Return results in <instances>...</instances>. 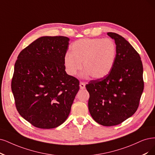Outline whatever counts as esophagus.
Returning a JSON list of instances; mask_svg holds the SVG:
<instances>
[{"instance_id": "34e87169", "label": "esophagus", "mask_w": 155, "mask_h": 155, "mask_svg": "<svg viewBox=\"0 0 155 155\" xmlns=\"http://www.w3.org/2000/svg\"><path fill=\"white\" fill-rule=\"evenodd\" d=\"M80 87H81V89H85V84H84V82H80Z\"/></svg>"}]
</instances>
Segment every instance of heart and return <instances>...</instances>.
I'll use <instances>...</instances> for the list:
<instances>
[{"label": "heart", "instance_id": "obj_1", "mask_svg": "<svg viewBox=\"0 0 155 155\" xmlns=\"http://www.w3.org/2000/svg\"><path fill=\"white\" fill-rule=\"evenodd\" d=\"M116 54V45L110 38L81 39L71 45V52L65 54L64 64L67 73L73 76L81 70L83 62L85 77L102 78L111 71Z\"/></svg>", "mask_w": 155, "mask_h": 155}]
</instances>
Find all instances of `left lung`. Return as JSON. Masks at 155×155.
<instances>
[{
  "instance_id": "left-lung-1",
  "label": "left lung",
  "mask_w": 155,
  "mask_h": 155,
  "mask_svg": "<svg viewBox=\"0 0 155 155\" xmlns=\"http://www.w3.org/2000/svg\"><path fill=\"white\" fill-rule=\"evenodd\" d=\"M116 45L111 71L85 85L88 108L96 122L105 127L117 125L137 111L144 90L143 66L139 53L123 37L108 32Z\"/></svg>"
}]
</instances>
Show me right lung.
<instances>
[{
    "instance_id": "1",
    "label": "right lung",
    "mask_w": 155,
    "mask_h": 155,
    "mask_svg": "<svg viewBox=\"0 0 155 155\" xmlns=\"http://www.w3.org/2000/svg\"><path fill=\"white\" fill-rule=\"evenodd\" d=\"M70 39L43 36L19 54L11 90L20 115L34 127L51 129L64 123L79 90L77 78L65 71Z\"/></svg>"
}]
</instances>
